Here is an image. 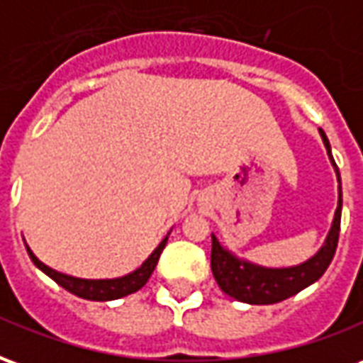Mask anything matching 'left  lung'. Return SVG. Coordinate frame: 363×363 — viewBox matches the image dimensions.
Here are the masks:
<instances>
[{"instance_id":"8db88e82","label":"left lung","mask_w":363,"mask_h":363,"mask_svg":"<svg viewBox=\"0 0 363 363\" xmlns=\"http://www.w3.org/2000/svg\"><path fill=\"white\" fill-rule=\"evenodd\" d=\"M320 138L340 182L338 167L330 153V143L323 130H320ZM340 213H342V186L338 184V206H336L335 220H333V228L328 231L327 241L313 259L294 268H262L239 260L221 247L216 235H212V272L218 286L229 297H235L237 301L251 305L278 303L296 296L297 291H301L307 286H311L313 281L319 280L335 257L338 235H340Z\"/></svg>"}]
</instances>
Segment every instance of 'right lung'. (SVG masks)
Masks as SVG:
<instances>
[{"mask_svg":"<svg viewBox=\"0 0 363 363\" xmlns=\"http://www.w3.org/2000/svg\"><path fill=\"white\" fill-rule=\"evenodd\" d=\"M167 237L159 243V247L155 251L151 252V257L142 267L134 270L128 276H122V278H114V280H82V278H74V276H67V274L56 272L52 270L50 267H46L44 262L36 259L35 252L30 251L27 247V252L30 260L35 262L36 267L40 268L44 274H48L52 280L56 281L58 286H62L64 289H67L69 294H74L77 297H83V299H91V301H111V299H118V297L130 296L134 294L140 288L145 286V281L150 280L151 272L157 267V260L161 257V252L165 249Z\"/></svg>","mask_w":363,"mask_h":363,"instance_id":"1","label":"right lung"}]
</instances>
